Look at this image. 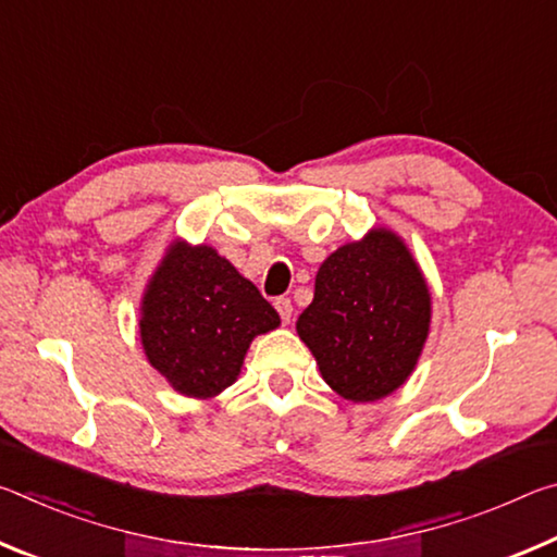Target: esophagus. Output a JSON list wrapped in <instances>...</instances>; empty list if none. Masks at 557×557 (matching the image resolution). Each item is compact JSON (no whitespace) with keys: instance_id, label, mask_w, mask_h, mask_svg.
I'll list each match as a JSON object with an SVG mask.
<instances>
[{"instance_id":"esophagus-1","label":"esophagus","mask_w":557,"mask_h":557,"mask_svg":"<svg viewBox=\"0 0 557 557\" xmlns=\"http://www.w3.org/2000/svg\"><path fill=\"white\" fill-rule=\"evenodd\" d=\"M275 309L280 312L282 324H289L292 322V312H295V307H292V301L287 297H277L275 299Z\"/></svg>"}]
</instances>
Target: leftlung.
Returning <instances> with one entry per match:
<instances>
[{
    "mask_svg": "<svg viewBox=\"0 0 557 557\" xmlns=\"http://www.w3.org/2000/svg\"><path fill=\"white\" fill-rule=\"evenodd\" d=\"M432 295L398 233L371 228L336 248L297 319L329 388L351 403L381 400L410 379L430 336Z\"/></svg>",
    "mask_w": 557,
    "mask_h": 557,
    "instance_id": "1",
    "label": "left lung"
}]
</instances>
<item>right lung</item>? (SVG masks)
<instances>
[{"label":"right lung","mask_w":557,"mask_h":557,"mask_svg":"<svg viewBox=\"0 0 557 557\" xmlns=\"http://www.w3.org/2000/svg\"><path fill=\"white\" fill-rule=\"evenodd\" d=\"M280 314L211 245H166L139 301L149 366L186 398L209 400L238 381L252 338Z\"/></svg>","instance_id":"add662e5"}]
</instances>
